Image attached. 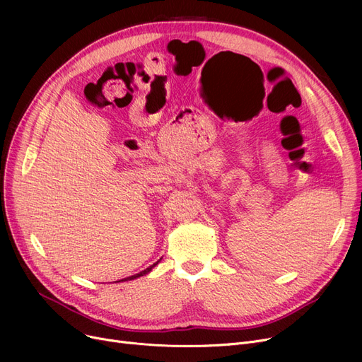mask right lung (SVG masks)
<instances>
[{
	"label": "right lung",
	"mask_w": 362,
	"mask_h": 362,
	"mask_svg": "<svg viewBox=\"0 0 362 362\" xmlns=\"http://www.w3.org/2000/svg\"><path fill=\"white\" fill-rule=\"evenodd\" d=\"M161 259H158L157 262H154V264H152V265H149V267L146 269V270H144V272H141V273H138V274H133V276H130V277H126V279H122V280H119V281H126V280H133V279H138V277H141V276H145V274H148L152 269H154L156 267V265L160 262Z\"/></svg>",
	"instance_id": "right-lung-1"
}]
</instances>
